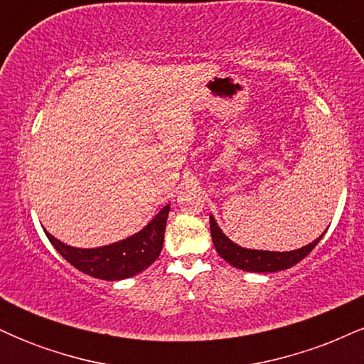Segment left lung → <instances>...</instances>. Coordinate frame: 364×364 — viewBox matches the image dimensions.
<instances>
[{
    "label": "left lung",
    "mask_w": 364,
    "mask_h": 364,
    "mask_svg": "<svg viewBox=\"0 0 364 364\" xmlns=\"http://www.w3.org/2000/svg\"><path fill=\"white\" fill-rule=\"evenodd\" d=\"M210 232L212 241L217 253L224 258L229 265L236 267V269L243 270V272H257V274H270L279 272V270L291 269L298 262H301L308 253L318 245V241L323 237L327 229L321 232V236L311 241L310 245L301 246L298 250H291V252H269V250H252L243 248V246L236 245L235 241L229 240L224 235L223 229L217 224L215 217L210 214Z\"/></svg>",
    "instance_id": "1"
}]
</instances>
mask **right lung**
<instances>
[{"mask_svg":"<svg viewBox=\"0 0 364 364\" xmlns=\"http://www.w3.org/2000/svg\"><path fill=\"white\" fill-rule=\"evenodd\" d=\"M169 208V203L162 207L154 219L135 235L97 248H75L63 243L46 229L44 232L56 252L80 272L102 281H123L144 272L159 258L164 245Z\"/></svg>","mask_w":364,"mask_h":364,"instance_id":"obj_1","label":"right lung"}]
</instances>
